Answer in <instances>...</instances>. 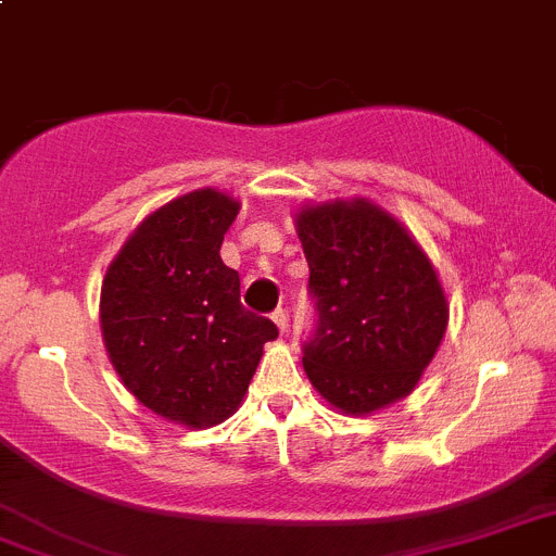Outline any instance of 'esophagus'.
Instances as JSON below:
<instances>
[{
  "label": "esophagus",
  "mask_w": 556,
  "mask_h": 556,
  "mask_svg": "<svg viewBox=\"0 0 556 556\" xmlns=\"http://www.w3.org/2000/svg\"><path fill=\"white\" fill-rule=\"evenodd\" d=\"M273 321H275V325H278V330L287 332V330H289V314H287V308H275V311H273Z\"/></svg>",
  "instance_id": "1"
}]
</instances>
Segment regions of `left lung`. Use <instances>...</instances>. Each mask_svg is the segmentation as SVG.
I'll return each instance as SVG.
<instances>
[{
  "label": "left lung",
  "instance_id": "left-lung-1",
  "mask_svg": "<svg viewBox=\"0 0 556 556\" xmlns=\"http://www.w3.org/2000/svg\"><path fill=\"white\" fill-rule=\"evenodd\" d=\"M316 330L303 366L321 399L371 415L415 390L447 330L437 269L409 231L366 199L298 213Z\"/></svg>",
  "mask_w": 556,
  "mask_h": 556
}]
</instances>
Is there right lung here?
<instances>
[{
	"mask_svg": "<svg viewBox=\"0 0 556 556\" xmlns=\"http://www.w3.org/2000/svg\"><path fill=\"white\" fill-rule=\"evenodd\" d=\"M240 202L185 193L147 215L105 269L100 327L125 388L155 415L210 428L235 415L278 327L240 303L220 245Z\"/></svg>",
	"mask_w": 556,
	"mask_h": 556,
	"instance_id": "right-lung-1",
	"label": "right lung"
}]
</instances>
